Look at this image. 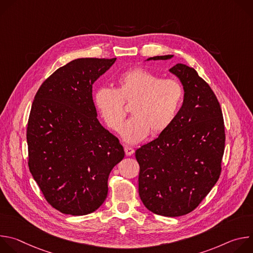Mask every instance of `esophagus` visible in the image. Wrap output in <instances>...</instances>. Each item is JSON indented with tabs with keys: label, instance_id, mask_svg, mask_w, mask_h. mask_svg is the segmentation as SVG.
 <instances>
[{
	"label": "esophagus",
	"instance_id": "1",
	"mask_svg": "<svg viewBox=\"0 0 253 253\" xmlns=\"http://www.w3.org/2000/svg\"><path fill=\"white\" fill-rule=\"evenodd\" d=\"M124 150H125V153H126V155L127 156H131V155H133L134 154V149L132 148V147H130V146H127V145H125V147H124Z\"/></svg>",
	"mask_w": 253,
	"mask_h": 253
}]
</instances>
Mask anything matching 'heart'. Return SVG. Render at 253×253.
<instances>
[{"label": "heart", "mask_w": 253, "mask_h": 253, "mask_svg": "<svg viewBox=\"0 0 253 253\" xmlns=\"http://www.w3.org/2000/svg\"><path fill=\"white\" fill-rule=\"evenodd\" d=\"M117 85V89L107 86L97 88L93 104L106 125L118 131L126 115L123 102H133V117L120 131L127 143L135 144L150 132L158 135L167 130L182 105L184 92L181 84L174 79H161L146 69L124 72L118 77Z\"/></svg>", "instance_id": "1"}]
</instances>
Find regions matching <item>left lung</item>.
<instances>
[{
  "instance_id": "8db88e82",
  "label": "left lung",
  "mask_w": 253,
  "mask_h": 253,
  "mask_svg": "<svg viewBox=\"0 0 253 253\" xmlns=\"http://www.w3.org/2000/svg\"><path fill=\"white\" fill-rule=\"evenodd\" d=\"M169 71L183 86L182 106L172 125L135 156L143 204L155 214L177 217L194 210L217 182L225 132L219 102L197 72L184 64Z\"/></svg>"
}]
</instances>
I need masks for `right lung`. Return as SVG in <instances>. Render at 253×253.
Wrapping results in <instances>:
<instances>
[{
  "label": "right lung",
  "instance_id": "add662e5",
  "mask_svg": "<svg viewBox=\"0 0 253 253\" xmlns=\"http://www.w3.org/2000/svg\"><path fill=\"white\" fill-rule=\"evenodd\" d=\"M79 58L41 85L28 121L29 168L47 201L64 214L97 210L108 177L124 158L118 138L97 119L92 86L115 63Z\"/></svg>",
  "mask_w": 253,
  "mask_h": 253
}]
</instances>
